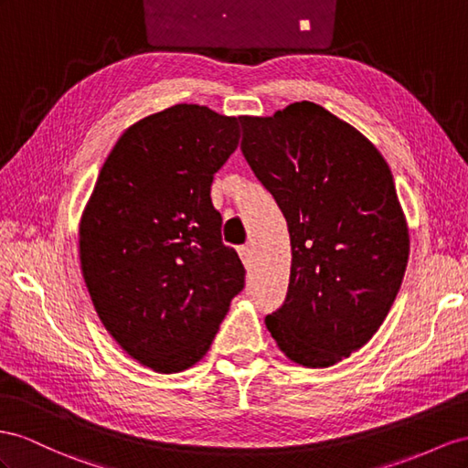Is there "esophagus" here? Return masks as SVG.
Instances as JSON below:
<instances>
[{"mask_svg":"<svg viewBox=\"0 0 468 468\" xmlns=\"http://www.w3.org/2000/svg\"><path fill=\"white\" fill-rule=\"evenodd\" d=\"M239 257H241L245 269L253 267V249H250V247H239Z\"/></svg>","mask_w":468,"mask_h":468,"instance_id":"esophagus-1","label":"esophagus"}]
</instances>
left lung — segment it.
<instances>
[{
    "instance_id": "8db88e82",
    "label": "left lung",
    "mask_w": 468,
    "mask_h": 468,
    "mask_svg": "<svg viewBox=\"0 0 468 468\" xmlns=\"http://www.w3.org/2000/svg\"><path fill=\"white\" fill-rule=\"evenodd\" d=\"M241 150L289 225L284 304L265 318L281 352L328 367L374 336L399 292L410 229L388 162L320 104L241 116Z\"/></svg>"
}]
</instances>
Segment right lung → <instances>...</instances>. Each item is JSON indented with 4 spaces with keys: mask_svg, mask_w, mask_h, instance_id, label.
Here are the masks:
<instances>
[{
    "mask_svg": "<svg viewBox=\"0 0 468 468\" xmlns=\"http://www.w3.org/2000/svg\"><path fill=\"white\" fill-rule=\"evenodd\" d=\"M239 118L176 104L118 138L79 223L82 279L130 357L176 374L207 354L245 269L221 241L213 174L239 146Z\"/></svg>",
    "mask_w": 468,
    "mask_h": 468,
    "instance_id": "1",
    "label": "right lung"
}]
</instances>
